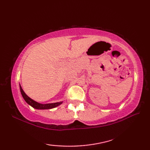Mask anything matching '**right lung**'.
Wrapping results in <instances>:
<instances>
[{"label":"right lung","instance_id":"right-lung-1","mask_svg":"<svg viewBox=\"0 0 150 150\" xmlns=\"http://www.w3.org/2000/svg\"><path fill=\"white\" fill-rule=\"evenodd\" d=\"M20 86V90L22 94V97L24 98V99L26 103L30 105L31 107H33V108H35V109L37 110H48V109H52V108H55L57 106H59V105L61 104L62 103V102H59V103H50V104H40L37 103V102L33 100V99H31V98H30L28 95L24 93V91L22 90V88L21 87V86Z\"/></svg>","mask_w":150,"mask_h":150}]
</instances>
